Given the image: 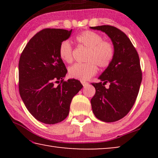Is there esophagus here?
Instances as JSON below:
<instances>
[{"label":"esophagus","mask_w":158,"mask_h":158,"mask_svg":"<svg viewBox=\"0 0 158 158\" xmlns=\"http://www.w3.org/2000/svg\"><path fill=\"white\" fill-rule=\"evenodd\" d=\"M81 83L82 84V85H84V87H85V86H86V85H88V84H88V82H85L84 81H81Z\"/></svg>","instance_id":"34e87169"}]
</instances>
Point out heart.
Returning <instances> with one entry per match:
<instances>
[{
	"label": "heart",
	"instance_id": "b5f03b06",
	"mask_svg": "<svg viewBox=\"0 0 158 158\" xmlns=\"http://www.w3.org/2000/svg\"><path fill=\"white\" fill-rule=\"evenodd\" d=\"M78 43L89 49L85 63H76L69 68L72 78L85 81L95 75L97 65L105 68L110 65L114 56V47L111 42L103 40V37L96 32L85 31L76 37ZM59 56L66 63L73 60V47L68 40L62 42L59 47Z\"/></svg>",
	"mask_w": 158,
	"mask_h": 158
}]
</instances>
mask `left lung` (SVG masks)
Wrapping results in <instances>:
<instances>
[{
	"mask_svg": "<svg viewBox=\"0 0 158 158\" xmlns=\"http://www.w3.org/2000/svg\"><path fill=\"white\" fill-rule=\"evenodd\" d=\"M90 28L105 33L114 47L113 60L98 77L100 81L92 83L95 89L90 100L93 112L102 121L115 122L126 116L137 99L142 80L139 58L130 40L118 28L108 25Z\"/></svg>",
	"mask_w": 158,
	"mask_h": 158,
	"instance_id": "obj_1",
	"label": "left lung"
}]
</instances>
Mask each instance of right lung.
<instances>
[{"instance_id":"obj_1","label":"right lung","mask_w":158,"mask_h":158,"mask_svg":"<svg viewBox=\"0 0 158 158\" xmlns=\"http://www.w3.org/2000/svg\"><path fill=\"white\" fill-rule=\"evenodd\" d=\"M73 31L46 28L32 37L19 62V89L26 107L35 118L56 124L68 116L74 95L82 89L79 80L64 81L68 70L59 56V47ZM61 82L57 87L54 83Z\"/></svg>"}]
</instances>
